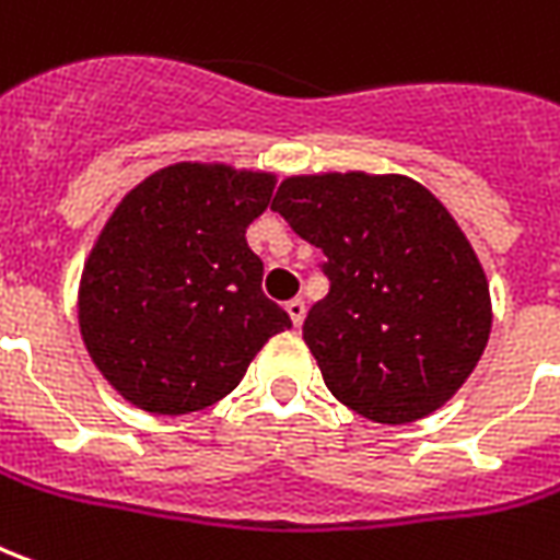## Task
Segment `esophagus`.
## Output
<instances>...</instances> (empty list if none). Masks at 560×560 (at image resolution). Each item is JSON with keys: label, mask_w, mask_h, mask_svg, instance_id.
<instances>
[{"label": "esophagus", "mask_w": 560, "mask_h": 560, "mask_svg": "<svg viewBox=\"0 0 560 560\" xmlns=\"http://www.w3.org/2000/svg\"><path fill=\"white\" fill-rule=\"evenodd\" d=\"M284 308H288V315H291L293 327H300V324L306 320V303H303L300 296H296V300H291V303H288Z\"/></svg>", "instance_id": "obj_1"}]
</instances>
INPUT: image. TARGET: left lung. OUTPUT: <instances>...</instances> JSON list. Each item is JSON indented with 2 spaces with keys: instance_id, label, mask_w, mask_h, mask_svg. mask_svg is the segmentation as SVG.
<instances>
[{
  "instance_id": "1",
  "label": "left lung",
  "mask_w": 560,
  "mask_h": 560,
  "mask_svg": "<svg viewBox=\"0 0 560 560\" xmlns=\"http://www.w3.org/2000/svg\"><path fill=\"white\" fill-rule=\"evenodd\" d=\"M272 212L327 257L303 339L336 400L378 424L452 400L482 358L491 293L443 202L406 175L324 172L284 178Z\"/></svg>"
}]
</instances>
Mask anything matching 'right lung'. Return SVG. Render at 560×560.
Segmentation results:
<instances>
[{
	"mask_svg": "<svg viewBox=\"0 0 560 560\" xmlns=\"http://www.w3.org/2000/svg\"><path fill=\"white\" fill-rule=\"evenodd\" d=\"M272 187V172L172 163L117 202L81 272L78 324L124 400L151 416L206 409L291 327L245 242Z\"/></svg>",
	"mask_w": 560,
	"mask_h": 560,
	"instance_id": "1",
	"label": "right lung"
}]
</instances>
